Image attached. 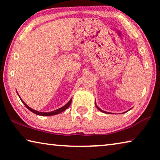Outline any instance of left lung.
Segmentation results:
<instances>
[{
  "label": "left lung",
  "mask_w": 160,
  "mask_h": 160,
  "mask_svg": "<svg viewBox=\"0 0 160 160\" xmlns=\"http://www.w3.org/2000/svg\"><path fill=\"white\" fill-rule=\"evenodd\" d=\"M95 105H96V104H95ZM96 107H97V109H99V111H101V112H104V113H108V112H104V111H103V110H102L101 109H99V108L98 107H97V105H96Z\"/></svg>",
  "instance_id": "left-lung-1"
}]
</instances>
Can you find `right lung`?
I'll return each mask as SVG.
<instances>
[{
    "label": "right lung",
    "mask_w": 160,
    "mask_h": 160,
    "mask_svg": "<svg viewBox=\"0 0 160 160\" xmlns=\"http://www.w3.org/2000/svg\"><path fill=\"white\" fill-rule=\"evenodd\" d=\"M21 101L23 102V104H25V106L28 108V109L29 110V111H31L32 112H33L34 113H35V114H37V115H39V116H53V115H56V114H58V113H61L62 112H63V111H65L66 110L67 108H68L69 107V106L70 105V104H71V102H72V99L70 100V101L67 103V104L65 105V106H63V107H62L61 108H60V109H56V110H54V111H53V112H37V111H35V110H34V109H31L30 107H29L28 105H27L25 102H24L21 99Z\"/></svg>",
    "instance_id": "1"
}]
</instances>
